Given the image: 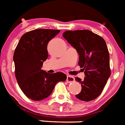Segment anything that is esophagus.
I'll list each match as a JSON object with an SVG mask.
<instances>
[{
    "label": "esophagus",
    "mask_w": 125,
    "mask_h": 125,
    "mask_svg": "<svg viewBox=\"0 0 125 125\" xmlns=\"http://www.w3.org/2000/svg\"><path fill=\"white\" fill-rule=\"evenodd\" d=\"M74 81H75V79L73 76L70 75H68L67 76V82L69 83H73L74 82Z\"/></svg>",
    "instance_id": "1"
}]
</instances>
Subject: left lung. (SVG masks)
Listing matches in <instances>:
<instances>
[{"mask_svg": "<svg viewBox=\"0 0 125 125\" xmlns=\"http://www.w3.org/2000/svg\"><path fill=\"white\" fill-rule=\"evenodd\" d=\"M63 37L77 51L78 65L84 71L83 81L75 78L82 88L75 96L83 101L94 100L101 94L111 75L106 42L100 35L88 30H68L63 33Z\"/></svg>", "mask_w": 125, "mask_h": 125, "instance_id": "obj_1", "label": "left lung"}]
</instances>
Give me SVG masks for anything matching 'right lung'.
I'll list each match as a JSON object with an SVG mask.
<instances>
[{
  "instance_id": "right-lung-1",
  "label": "right lung",
  "mask_w": 125,
  "mask_h": 125,
  "mask_svg": "<svg viewBox=\"0 0 125 125\" xmlns=\"http://www.w3.org/2000/svg\"><path fill=\"white\" fill-rule=\"evenodd\" d=\"M60 30L35 29L25 33L15 49L13 60L18 85L28 98L38 101L47 98L56 84L65 81L62 72L50 74L42 70L43 62L48 57V42Z\"/></svg>"
}]
</instances>
